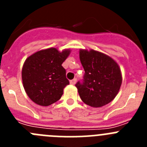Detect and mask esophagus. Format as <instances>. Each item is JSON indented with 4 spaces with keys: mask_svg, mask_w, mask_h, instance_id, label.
<instances>
[{
    "mask_svg": "<svg viewBox=\"0 0 147 147\" xmlns=\"http://www.w3.org/2000/svg\"><path fill=\"white\" fill-rule=\"evenodd\" d=\"M76 79H74V80H71V81H70V84H71V85H75V84H76Z\"/></svg>",
    "mask_w": 147,
    "mask_h": 147,
    "instance_id": "obj_1",
    "label": "esophagus"
}]
</instances>
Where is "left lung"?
<instances>
[{
    "instance_id": "8db88e82",
    "label": "left lung",
    "mask_w": 147,
    "mask_h": 147,
    "mask_svg": "<svg viewBox=\"0 0 147 147\" xmlns=\"http://www.w3.org/2000/svg\"><path fill=\"white\" fill-rule=\"evenodd\" d=\"M80 59L85 74L82 83L78 82L76 87L82 102L93 107H103L112 102L122 83L117 62L93 49H80Z\"/></svg>"
}]
</instances>
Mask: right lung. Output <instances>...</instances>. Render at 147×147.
I'll list each match as a JSON object with an SVG mask.
<instances>
[{
  "mask_svg": "<svg viewBox=\"0 0 147 147\" xmlns=\"http://www.w3.org/2000/svg\"><path fill=\"white\" fill-rule=\"evenodd\" d=\"M71 53L56 48L40 50L29 56L22 68L23 88L32 102L49 106L60 99L65 87L69 85L62 66Z\"/></svg>",
  "mask_w": 147,
  "mask_h": 147,
  "instance_id": "obj_1",
  "label": "right lung"
}]
</instances>
